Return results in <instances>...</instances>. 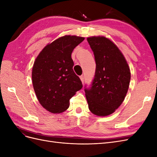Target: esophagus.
Segmentation results:
<instances>
[{
  "instance_id": "34e87169",
  "label": "esophagus",
  "mask_w": 157,
  "mask_h": 157,
  "mask_svg": "<svg viewBox=\"0 0 157 157\" xmlns=\"http://www.w3.org/2000/svg\"><path fill=\"white\" fill-rule=\"evenodd\" d=\"M80 80H81L82 84H84V75H81L80 77Z\"/></svg>"
}]
</instances>
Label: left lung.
Here are the masks:
<instances>
[{
  "mask_svg": "<svg viewBox=\"0 0 157 157\" xmlns=\"http://www.w3.org/2000/svg\"><path fill=\"white\" fill-rule=\"evenodd\" d=\"M94 52L96 71L90 87L84 86L90 111L98 116L115 112L124 101L130 82V71L118 47L104 36L87 38Z\"/></svg>",
  "mask_w": 157,
  "mask_h": 157,
  "instance_id": "left-lung-1",
  "label": "left lung"
}]
</instances>
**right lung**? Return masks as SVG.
<instances>
[{
    "label": "right lung",
    "instance_id": "right-lung-1",
    "mask_svg": "<svg viewBox=\"0 0 157 157\" xmlns=\"http://www.w3.org/2000/svg\"><path fill=\"white\" fill-rule=\"evenodd\" d=\"M84 37L66 35L47 45L36 58L32 80L38 100L52 113H60L69 107V100L82 88L73 69L71 54Z\"/></svg>",
    "mask_w": 157,
    "mask_h": 157
}]
</instances>
